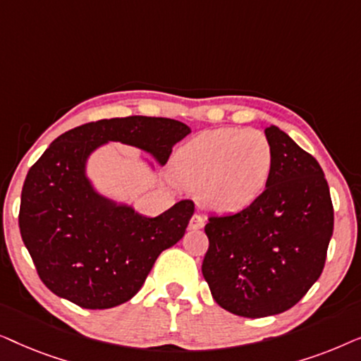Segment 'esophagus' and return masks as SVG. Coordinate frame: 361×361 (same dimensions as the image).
I'll return each mask as SVG.
<instances>
[{
	"label": "esophagus",
	"mask_w": 361,
	"mask_h": 361,
	"mask_svg": "<svg viewBox=\"0 0 361 361\" xmlns=\"http://www.w3.org/2000/svg\"><path fill=\"white\" fill-rule=\"evenodd\" d=\"M204 225H205V219H204V216L199 215V214H195V215L190 219L189 228H190V230H200V228H204Z\"/></svg>",
	"instance_id": "esophagus-1"
}]
</instances>
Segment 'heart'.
Listing matches in <instances>:
<instances>
[{"label": "heart", "mask_w": 361, "mask_h": 361, "mask_svg": "<svg viewBox=\"0 0 361 361\" xmlns=\"http://www.w3.org/2000/svg\"><path fill=\"white\" fill-rule=\"evenodd\" d=\"M273 166V147L263 133L219 128L200 133L177 151L174 176L190 189L202 187V199L212 210L231 214L263 195Z\"/></svg>", "instance_id": "b5f03b06"}]
</instances>
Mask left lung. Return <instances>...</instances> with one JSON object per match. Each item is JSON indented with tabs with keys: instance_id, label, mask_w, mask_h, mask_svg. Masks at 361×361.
I'll list each match as a JSON object with an SVG mask.
<instances>
[{
	"instance_id": "obj_1",
	"label": "left lung",
	"mask_w": 361,
	"mask_h": 361,
	"mask_svg": "<svg viewBox=\"0 0 361 361\" xmlns=\"http://www.w3.org/2000/svg\"><path fill=\"white\" fill-rule=\"evenodd\" d=\"M269 184L255 204L209 216L202 274L215 302L259 319L299 302L322 274L334 233V205L322 167L278 126Z\"/></svg>"
}]
</instances>
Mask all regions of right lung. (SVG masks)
<instances>
[{
    "instance_id": "add662e5",
    "label": "right lung",
    "mask_w": 361,
    "mask_h": 361,
    "mask_svg": "<svg viewBox=\"0 0 361 361\" xmlns=\"http://www.w3.org/2000/svg\"><path fill=\"white\" fill-rule=\"evenodd\" d=\"M189 133L171 118L126 116L87 123L52 141L24 180L19 230L54 294L83 309H110L141 289L157 256L184 236L194 202L142 216L93 189L87 159L105 142L120 141L164 166Z\"/></svg>"
}]
</instances>
